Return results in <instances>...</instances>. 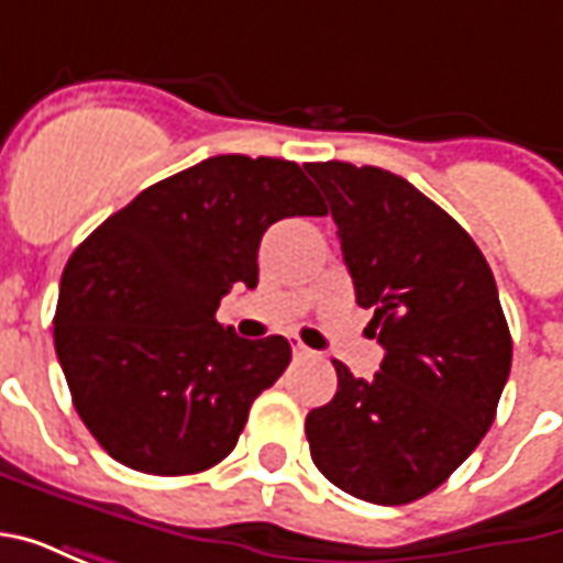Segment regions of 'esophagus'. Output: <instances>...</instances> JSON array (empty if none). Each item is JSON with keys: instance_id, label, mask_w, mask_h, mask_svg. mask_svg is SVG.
<instances>
[{"instance_id": "34e87169", "label": "esophagus", "mask_w": 563, "mask_h": 563, "mask_svg": "<svg viewBox=\"0 0 563 563\" xmlns=\"http://www.w3.org/2000/svg\"><path fill=\"white\" fill-rule=\"evenodd\" d=\"M289 343H292V353L295 355H307V353H310V350H307L305 343L298 341V338H292V341H289Z\"/></svg>"}]
</instances>
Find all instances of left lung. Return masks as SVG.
Returning a JSON list of instances; mask_svg holds the SVG:
<instances>
[{"instance_id":"8db88e82","label":"left lung","mask_w":563,"mask_h":563,"mask_svg":"<svg viewBox=\"0 0 563 563\" xmlns=\"http://www.w3.org/2000/svg\"><path fill=\"white\" fill-rule=\"evenodd\" d=\"M355 301L383 343L374 379L334 362L338 391L307 413L310 455L346 495L419 500L479 446L512 365L495 274L473 238L404 177L313 162Z\"/></svg>"}]
</instances>
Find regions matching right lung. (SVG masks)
I'll list each match as a JSON object with an SVG mask.
<instances>
[{
    "label": "right lung",
    "mask_w": 563,
    "mask_h": 563,
    "mask_svg": "<svg viewBox=\"0 0 563 563\" xmlns=\"http://www.w3.org/2000/svg\"><path fill=\"white\" fill-rule=\"evenodd\" d=\"M298 162L210 156L147 186L71 253L54 343L75 410L120 464L186 476L220 464L292 350L217 322L232 286L256 289L258 244L319 217Z\"/></svg>",
    "instance_id": "right-lung-1"
}]
</instances>
